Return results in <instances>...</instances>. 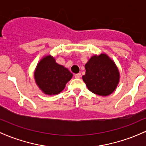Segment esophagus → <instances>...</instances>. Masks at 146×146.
Instances as JSON below:
<instances>
[{
    "label": "esophagus",
    "instance_id": "esophagus-1",
    "mask_svg": "<svg viewBox=\"0 0 146 146\" xmlns=\"http://www.w3.org/2000/svg\"><path fill=\"white\" fill-rule=\"evenodd\" d=\"M75 78L77 79L81 78V73H77V74H75Z\"/></svg>",
    "mask_w": 146,
    "mask_h": 146
}]
</instances>
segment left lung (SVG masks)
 Returning a JSON list of instances; mask_svg holds the SVG:
<instances>
[{
	"label": "left lung",
	"instance_id": "1",
	"mask_svg": "<svg viewBox=\"0 0 146 146\" xmlns=\"http://www.w3.org/2000/svg\"><path fill=\"white\" fill-rule=\"evenodd\" d=\"M86 74L82 76L89 90L95 94L106 96L115 90L119 73L113 60L106 54L92 57L85 64Z\"/></svg>",
	"mask_w": 146,
	"mask_h": 146
}]
</instances>
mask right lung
I'll list each match as a JSON object with an SVG mask.
<instances>
[{
  "label": "right lung",
  "instance_id": "obj_1",
  "mask_svg": "<svg viewBox=\"0 0 146 146\" xmlns=\"http://www.w3.org/2000/svg\"><path fill=\"white\" fill-rule=\"evenodd\" d=\"M34 76L37 85L45 94L56 95L64 88L73 74L62 65L56 63L53 57L48 56L37 65Z\"/></svg>",
  "mask_w": 146,
  "mask_h": 146
}]
</instances>
